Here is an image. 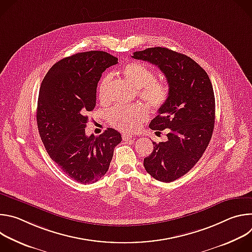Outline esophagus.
I'll use <instances>...</instances> for the list:
<instances>
[{
  "mask_svg": "<svg viewBox=\"0 0 252 252\" xmlns=\"http://www.w3.org/2000/svg\"><path fill=\"white\" fill-rule=\"evenodd\" d=\"M122 136H123V140L124 141H130L132 139V136L130 134H128V133H123Z\"/></svg>",
  "mask_w": 252,
  "mask_h": 252,
  "instance_id": "34e87169",
  "label": "esophagus"
}]
</instances>
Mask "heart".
Instances as JSON below:
<instances>
[{
    "label": "heart",
    "instance_id": "1",
    "mask_svg": "<svg viewBox=\"0 0 252 252\" xmlns=\"http://www.w3.org/2000/svg\"><path fill=\"white\" fill-rule=\"evenodd\" d=\"M122 75L137 92V95L152 109L159 110L168 100L169 87L161 80H156V74L147 65L138 62H129L122 69ZM112 77L104 76L97 88L98 98L105 103L110 99ZM148 118V111L141 104L117 106L107 114L109 123L116 128L129 132L135 130Z\"/></svg>",
    "mask_w": 252,
    "mask_h": 252
}]
</instances>
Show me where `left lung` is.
<instances>
[{"label": "left lung", "instance_id": "obj_1", "mask_svg": "<svg viewBox=\"0 0 252 252\" xmlns=\"http://www.w3.org/2000/svg\"><path fill=\"white\" fill-rule=\"evenodd\" d=\"M133 59L157 65L169 87L167 102L151 122L154 130H167V140L154 143L143 159L156 179L170 183L189 172L205 152L214 128L215 98L206 71L189 57L156 47L134 52Z\"/></svg>", "mask_w": 252, "mask_h": 252}]
</instances>
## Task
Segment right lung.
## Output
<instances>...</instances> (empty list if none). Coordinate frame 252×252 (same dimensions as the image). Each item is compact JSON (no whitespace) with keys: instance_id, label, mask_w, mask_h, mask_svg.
Segmentation results:
<instances>
[{"instance_id":"right-lung-1","label":"right lung","mask_w":252,"mask_h":252,"mask_svg":"<svg viewBox=\"0 0 252 252\" xmlns=\"http://www.w3.org/2000/svg\"><path fill=\"white\" fill-rule=\"evenodd\" d=\"M117 63L118 58L105 52L78 53L56 63L41 85L37 124L42 141L61 169L83 185L106 173L122 141L121 133L111 127L98 136L85 131L101 74Z\"/></svg>"}]
</instances>
